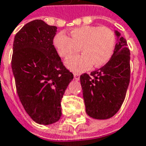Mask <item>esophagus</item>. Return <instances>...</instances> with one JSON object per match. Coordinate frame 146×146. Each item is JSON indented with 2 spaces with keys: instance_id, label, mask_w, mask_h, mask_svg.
I'll return each instance as SVG.
<instances>
[{
  "instance_id": "34e87169",
  "label": "esophagus",
  "mask_w": 146,
  "mask_h": 146,
  "mask_svg": "<svg viewBox=\"0 0 146 146\" xmlns=\"http://www.w3.org/2000/svg\"><path fill=\"white\" fill-rule=\"evenodd\" d=\"M74 79L78 80L80 79V74H78V73H74Z\"/></svg>"
}]
</instances>
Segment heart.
Masks as SVG:
<instances>
[{
	"instance_id": "heart-1",
	"label": "heart",
	"mask_w": 146,
	"mask_h": 146,
	"mask_svg": "<svg viewBox=\"0 0 146 146\" xmlns=\"http://www.w3.org/2000/svg\"><path fill=\"white\" fill-rule=\"evenodd\" d=\"M115 42V34L110 28L96 26L76 27L70 31V37L62 32L54 38V47L61 58L67 59L79 50L82 51V54L66 62L74 72L89 70L92 65L99 67L107 63L113 54Z\"/></svg>"
}]
</instances>
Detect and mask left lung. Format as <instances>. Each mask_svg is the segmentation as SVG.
<instances>
[{
	"label": "left lung",
	"instance_id": "8db88e82",
	"mask_svg": "<svg viewBox=\"0 0 146 146\" xmlns=\"http://www.w3.org/2000/svg\"><path fill=\"white\" fill-rule=\"evenodd\" d=\"M116 33L119 36L118 32ZM130 58L127 40L119 36L112 57L104 66L90 74H81L83 97L89 116L106 119L119 111L130 82Z\"/></svg>",
	"mask_w": 146,
	"mask_h": 146
}]
</instances>
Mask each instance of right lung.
I'll return each mask as SVG.
<instances>
[{
    "label": "right lung",
    "instance_id": "obj_1",
    "mask_svg": "<svg viewBox=\"0 0 146 146\" xmlns=\"http://www.w3.org/2000/svg\"><path fill=\"white\" fill-rule=\"evenodd\" d=\"M57 27L40 19L26 24L15 36L11 68L21 103L40 124L62 116L61 101L73 80L53 44Z\"/></svg>",
    "mask_w": 146,
    "mask_h": 146
}]
</instances>
